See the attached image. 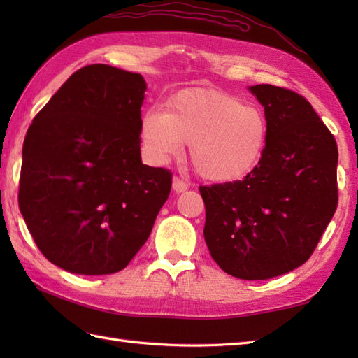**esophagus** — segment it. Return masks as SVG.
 <instances>
[{
	"mask_svg": "<svg viewBox=\"0 0 358 358\" xmlns=\"http://www.w3.org/2000/svg\"><path fill=\"white\" fill-rule=\"evenodd\" d=\"M172 187L173 191L177 194H181V192H186L189 189V185L186 183V181L183 178L180 177H173V181H172Z\"/></svg>",
	"mask_w": 358,
	"mask_h": 358,
	"instance_id": "esophagus-1",
	"label": "esophagus"
}]
</instances>
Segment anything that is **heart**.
Returning <instances> with one entry per match:
<instances>
[{"mask_svg": "<svg viewBox=\"0 0 358 358\" xmlns=\"http://www.w3.org/2000/svg\"><path fill=\"white\" fill-rule=\"evenodd\" d=\"M143 140L159 162L177 157L183 144L201 177L234 181L252 172L268 143V123L254 106L212 89H186L167 112L152 108L141 124Z\"/></svg>", "mask_w": 358, "mask_h": 358, "instance_id": "b5f03b06", "label": "heart"}]
</instances>
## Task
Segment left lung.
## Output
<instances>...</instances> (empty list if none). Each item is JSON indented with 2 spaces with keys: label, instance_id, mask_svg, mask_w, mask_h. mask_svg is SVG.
Returning <instances> with one entry per match:
<instances>
[{
  "label": "left lung",
  "instance_id": "1",
  "mask_svg": "<svg viewBox=\"0 0 358 358\" xmlns=\"http://www.w3.org/2000/svg\"><path fill=\"white\" fill-rule=\"evenodd\" d=\"M263 104L268 143L243 180L200 186L204 240L215 263L241 280H266L309 260L338 203V149L305 96L250 87Z\"/></svg>",
  "mask_w": 358,
  "mask_h": 358
}]
</instances>
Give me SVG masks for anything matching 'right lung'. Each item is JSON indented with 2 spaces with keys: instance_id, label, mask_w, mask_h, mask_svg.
I'll use <instances>...</instances> for the list:
<instances>
[{
  "instance_id": "obj_1",
  "label": "right lung",
  "mask_w": 358,
  "mask_h": 358,
  "mask_svg": "<svg viewBox=\"0 0 358 358\" xmlns=\"http://www.w3.org/2000/svg\"><path fill=\"white\" fill-rule=\"evenodd\" d=\"M144 92L140 73L85 66L27 129L20 210L41 254L67 272L124 269L169 196L171 171L141 163Z\"/></svg>"
}]
</instances>
